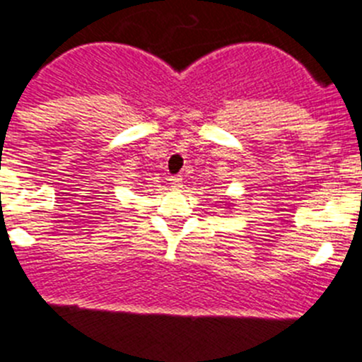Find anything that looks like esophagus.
Here are the masks:
<instances>
[{
	"label": "esophagus",
	"mask_w": 362,
	"mask_h": 362,
	"mask_svg": "<svg viewBox=\"0 0 362 362\" xmlns=\"http://www.w3.org/2000/svg\"><path fill=\"white\" fill-rule=\"evenodd\" d=\"M169 182H171V185H173L175 189L182 187V178L180 177H171V178H169Z\"/></svg>",
	"instance_id": "1"
}]
</instances>
